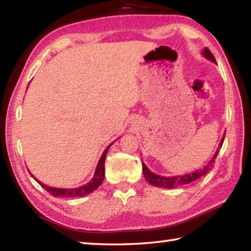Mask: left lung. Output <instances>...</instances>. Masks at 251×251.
Returning a JSON list of instances; mask_svg holds the SVG:
<instances>
[{
    "label": "left lung",
    "instance_id": "obj_1",
    "mask_svg": "<svg viewBox=\"0 0 251 251\" xmlns=\"http://www.w3.org/2000/svg\"><path fill=\"white\" fill-rule=\"evenodd\" d=\"M202 55L205 57H207L208 59H210V61L216 63V59L214 57V55H212V53L210 52L209 49L206 48L205 50H203ZM224 138L225 137H223L222 141H220L219 148H222V146H223ZM218 152H219V150H217V151L215 152L214 157H212V158L206 164V166H203L201 169H199V171H196V172H194L192 174H186V175H182V176L164 177V176L156 175V174L151 173L150 169L146 167L145 164H143L144 177H145V179L148 182H150L151 185L156 186V187H159V188H175V187H178V186L190 184V182H193L195 180L199 179V178H201L202 176H205L206 174L210 171L211 167L214 166L215 159H216V157H217Z\"/></svg>",
    "mask_w": 251,
    "mask_h": 251
}]
</instances>
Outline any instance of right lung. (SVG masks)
Returning <instances> with one entry per match:
<instances>
[{"label":"right lung","mask_w":251,"mask_h":251,"mask_svg":"<svg viewBox=\"0 0 251 251\" xmlns=\"http://www.w3.org/2000/svg\"><path fill=\"white\" fill-rule=\"evenodd\" d=\"M112 145V144H110ZM110 145L106 148L104 151L103 155H101L100 159L99 161V164H97V167H96V171L94 174V177H93V179L88 182V184L84 185V186H80L77 187V188H71V189H67V188H55V187H50L48 185H44L42 184L41 181H39L36 179L35 177H34L32 174V177L35 179L39 184L45 188V190H48V192L52 195L54 197H69V198H74V197H83V196H86V195L91 194L96 190L101 185V182L104 180V176H105V158H106V154H107V151L109 150Z\"/></svg>","instance_id":"obj_1"}]
</instances>
